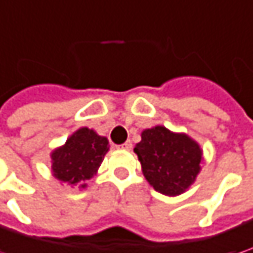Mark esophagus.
Listing matches in <instances>:
<instances>
[{"mask_svg": "<svg viewBox=\"0 0 253 253\" xmlns=\"http://www.w3.org/2000/svg\"><path fill=\"white\" fill-rule=\"evenodd\" d=\"M123 149H131V142L130 140H127V142H125L123 145H120Z\"/></svg>", "mask_w": 253, "mask_h": 253, "instance_id": "34e87169", "label": "esophagus"}]
</instances>
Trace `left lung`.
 <instances>
[{
  "mask_svg": "<svg viewBox=\"0 0 253 253\" xmlns=\"http://www.w3.org/2000/svg\"><path fill=\"white\" fill-rule=\"evenodd\" d=\"M134 152L150 185L165 195L184 193L200 172V146L187 134L162 126L145 130Z\"/></svg>",
  "mask_w": 253,
  "mask_h": 253,
  "instance_id": "obj_1",
  "label": "left lung"
}]
</instances>
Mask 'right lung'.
Instances as JSON below:
<instances>
[{"mask_svg": "<svg viewBox=\"0 0 253 253\" xmlns=\"http://www.w3.org/2000/svg\"><path fill=\"white\" fill-rule=\"evenodd\" d=\"M108 150V140L94 130L82 127L75 131L66 143L52 153L53 175L71 185L82 184L97 172L104 155Z\"/></svg>", "mask_w": 253, "mask_h": 253, "instance_id": "right-lung-1", "label": "right lung"}]
</instances>
